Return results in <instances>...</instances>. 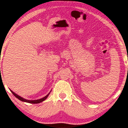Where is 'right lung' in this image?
I'll list each match as a JSON object with an SVG mask.
<instances>
[{
    "label": "right lung",
    "mask_w": 128,
    "mask_h": 128,
    "mask_svg": "<svg viewBox=\"0 0 128 128\" xmlns=\"http://www.w3.org/2000/svg\"><path fill=\"white\" fill-rule=\"evenodd\" d=\"M11 92H12V93L14 94V96L16 97V98H17V99L20 100L22 101V102H27V103H30V104H39V103H41L42 102H43L44 100H45L46 99L48 98V97L49 96L50 92H50L48 94L46 95V96L44 97V98H41V99H37V100H28V99H24L23 98H22V97L18 96V94H17L15 93L14 92H13L12 90H11Z\"/></svg>",
    "instance_id": "right-lung-1"
}]
</instances>
